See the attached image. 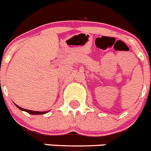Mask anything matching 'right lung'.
I'll list each match as a JSON object with an SVG mask.
<instances>
[{
	"label": "right lung",
	"instance_id": "obj_1",
	"mask_svg": "<svg viewBox=\"0 0 151 151\" xmlns=\"http://www.w3.org/2000/svg\"><path fill=\"white\" fill-rule=\"evenodd\" d=\"M16 106L17 107L18 109H20V110H22V111H26V112L29 113V114H46V113L48 112L49 111H31V110H28V109H23V108H21V107L18 106L17 105H16Z\"/></svg>",
	"mask_w": 151,
	"mask_h": 151
}]
</instances>
